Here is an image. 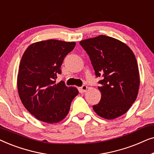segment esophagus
Segmentation results:
<instances>
[{"label": "esophagus", "instance_id": "1", "mask_svg": "<svg viewBox=\"0 0 154 154\" xmlns=\"http://www.w3.org/2000/svg\"><path fill=\"white\" fill-rule=\"evenodd\" d=\"M87 90H88V86L87 85H84L82 86V87L80 88V90H81V92H85L87 91Z\"/></svg>", "mask_w": 154, "mask_h": 154}]
</instances>
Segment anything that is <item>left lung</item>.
I'll use <instances>...</instances> for the list:
<instances>
[{"instance_id":"obj_1","label":"left lung","mask_w":154,"mask_h":154,"mask_svg":"<svg viewBox=\"0 0 154 154\" xmlns=\"http://www.w3.org/2000/svg\"><path fill=\"white\" fill-rule=\"evenodd\" d=\"M80 44L90 57L97 77L100 102L94 105L97 114L115 119L129 110L136 100L140 87V73L132 50L119 40L100 35L83 40Z\"/></svg>"}]
</instances>
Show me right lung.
I'll use <instances>...</instances> for the list:
<instances>
[{
    "mask_svg": "<svg viewBox=\"0 0 154 154\" xmlns=\"http://www.w3.org/2000/svg\"><path fill=\"white\" fill-rule=\"evenodd\" d=\"M75 45V42L50 39L32 43L23 54L17 75L19 96L25 108L39 121H62L79 94L77 88L67 87L64 81L56 83L63 60Z\"/></svg>",
    "mask_w": 154,
    "mask_h": 154,
    "instance_id": "right-lung-1",
    "label": "right lung"
}]
</instances>
